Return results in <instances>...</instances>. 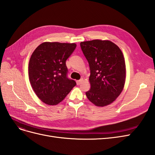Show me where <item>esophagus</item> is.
I'll list each match as a JSON object with an SVG mask.
<instances>
[{
	"label": "esophagus",
	"mask_w": 155,
	"mask_h": 155,
	"mask_svg": "<svg viewBox=\"0 0 155 155\" xmlns=\"http://www.w3.org/2000/svg\"><path fill=\"white\" fill-rule=\"evenodd\" d=\"M83 79H79V80H78L76 82H77V85H80L81 84V83L83 81Z\"/></svg>",
	"instance_id": "1"
}]
</instances>
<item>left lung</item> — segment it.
<instances>
[{"label": "left lung", "instance_id": "1", "mask_svg": "<svg viewBox=\"0 0 155 155\" xmlns=\"http://www.w3.org/2000/svg\"><path fill=\"white\" fill-rule=\"evenodd\" d=\"M80 46L91 70L89 101L98 107L113 102L122 91L125 80V63L121 50L110 41L81 42Z\"/></svg>", "mask_w": 155, "mask_h": 155}]
</instances>
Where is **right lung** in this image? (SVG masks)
I'll use <instances>...</instances> for the list:
<instances>
[{
  "label": "right lung",
  "mask_w": 155,
  "mask_h": 155,
  "mask_svg": "<svg viewBox=\"0 0 155 155\" xmlns=\"http://www.w3.org/2000/svg\"><path fill=\"white\" fill-rule=\"evenodd\" d=\"M76 48L75 43L46 42L33 52L28 66L30 81L36 95L46 104H58L76 85L68 78L66 65Z\"/></svg>",
  "instance_id": "add662e5"
}]
</instances>
